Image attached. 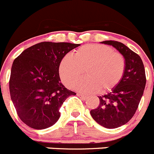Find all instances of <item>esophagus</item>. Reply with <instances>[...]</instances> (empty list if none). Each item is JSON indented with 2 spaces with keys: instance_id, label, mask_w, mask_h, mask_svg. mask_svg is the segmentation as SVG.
Here are the masks:
<instances>
[{
  "instance_id": "34e87169",
  "label": "esophagus",
  "mask_w": 154,
  "mask_h": 154,
  "mask_svg": "<svg viewBox=\"0 0 154 154\" xmlns=\"http://www.w3.org/2000/svg\"><path fill=\"white\" fill-rule=\"evenodd\" d=\"M77 96L79 97H80L81 99H82V100H85L87 99L86 96H84V95H82V94H77Z\"/></svg>"
}]
</instances>
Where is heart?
<instances>
[{
    "label": "heart",
    "instance_id": "b5f03b06",
    "mask_svg": "<svg viewBox=\"0 0 154 154\" xmlns=\"http://www.w3.org/2000/svg\"><path fill=\"white\" fill-rule=\"evenodd\" d=\"M126 68L124 56L112 48L100 44L81 47L73 56L66 54L59 66V75L68 88H72L86 72L87 78L75 86L85 94L106 92L122 79Z\"/></svg>",
    "mask_w": 154,
    "mask_h": 154
}]
</instances>
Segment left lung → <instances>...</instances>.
Returning a JSON list of instances; mask_svg holds the SVG:
<instances>
[{
  "mask_svg": "<svg viewBox=\"0 0 154 154\" xmlns=\"http://www.w3.org/2000/svg\"><path fill=\"white\" fill-rule=\"evenodd\" d=\"M101 43L116 48L125 58L126 68L119 84L111 92L98 97L100 105L91 115L102 127L115 129L127 124L135 115L145 88V70L140 56L122 42L106 40Z\"/></svg>",
  "mask_w": 154,
  "mask_h": 154,
  "instance_id": "8db88e82",
  "label": "left lung"
}]
</instances>
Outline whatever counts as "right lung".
Here are the masks:
<instances>
[{
    "label": "right lung",
    "instance_id": "right-lung-1",
    "mask_svg": "<svg viewBox=\"0 0 154 154\" xmlns=\"http://www.w3.org/2000/svg\"><path fill=\"white\" fill-rule=\"evenodd\" d=\"M79 45L42 42L29 47L15 59L10 79V97L26 125L36 129L53 126L60 118L63 102L76 94L60 82L59 66L63 57Z\"/></svg>",
    "mask_w": 154,
    "mask_h": 154
}]
</instances>
